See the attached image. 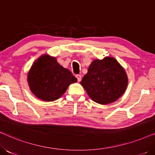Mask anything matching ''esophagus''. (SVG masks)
I'll return each instance as SVG.
<instances>
[{
  "label": "esophagus",
  "instance_id": "34e87169",
  "mask_svg": "<svg viewBox=\"0 0 155 155\" xmlns=\"http://www.w3.org/2000/svg\"><path fill=\"white\" fill-rule=\"evenodd\" d=\"M75 77H76V78H77L78 82H80V80H81V75H76Z\"/></svg>",
  "mask_w": 155,
  "mask_h": 155
}]
</instances>
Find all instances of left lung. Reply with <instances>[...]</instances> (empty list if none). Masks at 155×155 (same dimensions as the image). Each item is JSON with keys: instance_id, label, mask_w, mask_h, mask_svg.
I'll return each instance as SVG.
<instances>
[{"instance_id": "obj_1", "label": "left lung", "mask_w": 155, "mask_h": 155, "mask_svg": "<svg viewBox=\"0 0 155 155\" xmlns=\"http://www.w3.org/2000/svg\"><path fill=\"white\" fill-rule=\"evenodd\" d=\"M80 84L95 102L108 104L124 94L128 77L119 63L112 57L93 61Z\"/></svg>"}]
</instances>
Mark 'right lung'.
I'll return each mask as SVG.
<instances>
[{
  "label": "right lung",
  "instance_id": "right-lung-1",
  "mask_svg": "<svg viewBox=\"0 0 155 155\" xmlns=\"http://www.w3.org/2000/svg\"><path fill=\"white\" fill-rule=\"evenodd\" d=\"M27 81L36 97L53 101L60 98L70 84L77 82V78L69 70L60 65L56 58L44 54L31 65Z\"/></svg>",
  "mask_w": 155,
  "mask_h": 155
}]
</instances>
